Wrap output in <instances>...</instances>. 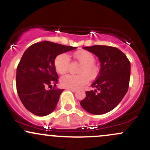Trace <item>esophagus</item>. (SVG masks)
Returning <instances> with one entry per match:
<instances>
[{
    "label": "esophagus",
    "instance_id": "obj_1",
    "mask_svg": "<svg viewBox=\"0 0 150 150\" xmlns=\"http://www.w3.org/2000/svg\"><path fill=\"white\" fill-rule=\"evenodd\" d=\"M68 90H71L72 92H73V93H75V92H77V90H75V89H72V88H68Z\"/></svg>",
    "mask_w": 150,
    "mask_h": 150
}]
</instances>
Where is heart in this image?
Here are the masks:
<instances>
[{
	"label": "heart",
	"mask_w": 150,
	"mask_h": 150,
	"mask_svg": "<svg viewBox=\"0 0 150 150\" xmlns=\"http://www.w3.org/2000/svg\"><path fill=\"white\" fill-rule=\"evenodd\" d=\"M74 57L83 66L79 73L80 75H65L60 79V83L63 87L67 88L78 89L86 85L89 78H93L98 74V67L95 66V57L93 53L87 50H80L74 53ZM55 68L59 74L65 73L70 65V57L67 54L63 53L57 55L54 62Z\"/></svg>",
	"instance_id": "1"
}]
</instances>
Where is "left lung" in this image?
<instances>
[{"instance_id":"8db88e82","label":"left lung","mask_w":150,"mask_h":150,"mask_svg":"<svg viewBox=\"0 0 150 150\" xmlns=\"http://www.w3.org/2000/svg\"><path fill=\"white\" fill-rule=\"evenodd\" d=\"M83 48L98 57L101 67L99 75L92 84L96 90L87 91L80 105L90 114H105L117 106L126 95L130 78V62L117 47L93 45Z\"/></svg>"}]
</instances>
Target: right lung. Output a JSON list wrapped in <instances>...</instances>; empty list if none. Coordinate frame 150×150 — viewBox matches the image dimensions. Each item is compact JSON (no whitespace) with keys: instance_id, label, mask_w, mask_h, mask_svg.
Here are the masks:
<instances>
[{"instance_id":"1","label":"right lung","mask_w":150,"mask_h":150,"mask_svg":"<svg viewBox=\"0 0 150 150\" xmlns=\"http://www.w3.org/2000/svg\"><path fill=\"white\" fill-rule=\"evenodd\" d=\"M49 41L36 42L24 52L16 71V87L20 100L29 112L46 116L54 111L62 89L45 88L57 83L55 59L57 55L76 49ZM52 86V85H51Z\"/></svg>"}]
</instances>
